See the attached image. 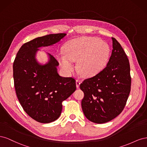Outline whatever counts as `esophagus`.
Returning a JSON list of instances; mask_svg holds the SVG:
<instances>
[{"mask_svg": "<svg viewBox=\"0 0 147 147\" xmlns=\"http://www.w3.org/2000/svg\"><path fill=\"white\" fill-rule=\"evenodd\" d=\"M80 81L77 80H76V86H77V88H78L80 87Z\"/></svg>", "mask_w": 147, "mask_h": 147, "instance_id": "34e87169", "label": "esophagus"}]
</instances>
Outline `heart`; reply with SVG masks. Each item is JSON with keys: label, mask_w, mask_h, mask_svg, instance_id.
Listing matches in <instances>:
<instances>
[{"label": "heart", "mask_w": 147, "mask_h": 147, "mask_svg": "<svg viewBox=\"0 0 147 147\" xmlns=\"http://www.w3.org/2000/svg\"><path fill=\"white\" fill-rule=\"evenodd\" d=\"M110 49L99 38L82 37L70 41L64 46V53L57 58L67 74L75 70L74 62L78 61L77 69L83 77L90 78L99 74L107 64Z\"/></svg>", "instance_id": "heart-1"}]
</instances>
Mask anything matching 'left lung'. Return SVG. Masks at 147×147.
<instances>
[{"mask_svg": "<svg viewBox=\"0 0 147 147\" xmlns=\"http://www.w3.org/2000/svg\"><path fill=\"white\" fill-rule=\"evenodd\" d=\"M112 39L113 50L107 66L80 86L84 94L82 100L84 116L97 124L110 121L121 113L131 91L129 59L119 43Z\"/></svg>", "mask_w": 147, "mask_h": 147, "instance_id": "obj_1", "label": "left lung"}]
</instances>
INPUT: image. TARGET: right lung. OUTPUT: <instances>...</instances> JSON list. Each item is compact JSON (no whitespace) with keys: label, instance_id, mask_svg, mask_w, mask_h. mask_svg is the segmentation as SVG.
<instances>
[{"label":"right lung","instance_id":"obj_1","mask_svg":"<svg viewBox=\"0 0 147 147\" xmlns=\"http://www.w3.org/2000/svg\"><path fill=\"white\" fill-rule=\"evenodd\" d=\"M64 33L40 37L24 43L13 63V78L16 96L25 112L39 123H49L60 117L62 102L76 90L75 79L57 73V61L49 53L45 64L36 59L39 48L55 45Z\"/></svg>","mask_w":147,"mask_h":147}]
</instances>
